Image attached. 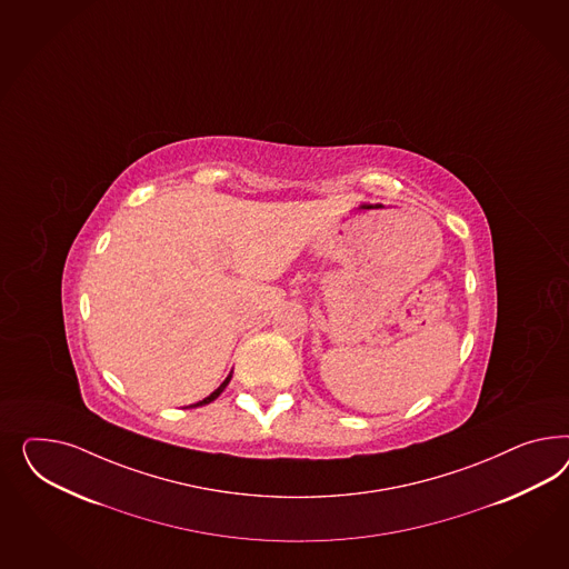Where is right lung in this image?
<instances>
[{
  "mask_svg": "<svg viewBox=\"0 0 569 569\" xmlns=\"http://www.w3.org/2000/svg\"><path fill=\"white\" fill-rule=\"evenodd\" d=\"M230 378H232V373H228L227 380H224V382H222V385H220V387H218V389L213 390V392H211V395H208V397H206V399H203V401H197V403H193V406H189V407L208 406V403H211V401H213V399H218V397H220V392H222V390L227 389L228 382H230Z\"/></svg>",
  "mask_w": 569,
  "mask_h": 569,
  "instance_id": "right-lung-1",
  "label": "right lung"
}]
</instances>
